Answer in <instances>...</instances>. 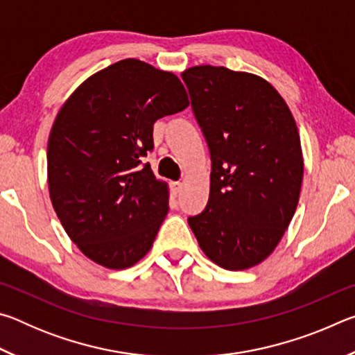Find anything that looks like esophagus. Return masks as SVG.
Wrapping results in <instances>:
<instances>
[{
  "mask_svg": "<svg viewBox=\"0 0 355 355\" xmlns=\"http://www.w3.org/2000/svg\"><path fill=\"white\" fill-rule=\"evenodd\" d=\"M172 191H173V194H175V196H178L180 194V192H182V188H183V184L182 183H180V182H173L172 184Z\"/></svg>",
  "mask_w": 355,
  "mask_h": 355,
  "instance_id": "esophagus-1",
  "label": "esophagus"
}]
</instances>
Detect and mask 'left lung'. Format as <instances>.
<instances>
[{"label": "left lung", "mask_w": 355, "mask_h": 355, "mask_svg": "<svg viewBox=\"0 0 355 355\" xmlns=\"http://www.w3.org/2000/svg\"><path fill=\"white\" fill-rule=\"evenodd\" d=\"M182 78L211 156L208 203L188 224L209 260L243 271L272 254L297 208L304 159L296 122L257 75L197 65Z\"/></svg>", "instance_id": "8db88e82"}]
</instances>
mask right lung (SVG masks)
<instances>
[{
	"label": "right lung",
	"mask_w": 355,
	"mask_h": 355,
	"mask_svg": "<svg viewBox=\"0 0 355 355\" xmlns=\"http://www.w3.org/2000/svg\"><path fill=\"white\" fill-rule=\"evenodd\" d=\"M188 105L171 71L123 59L87 78L58 112L46 150L50 199L92 261L127 269L152 248L169 189L142 158L153 148L156 120Z\"/></svg>",
	"instance_id": "right-lung-1"
}]
</instances>
